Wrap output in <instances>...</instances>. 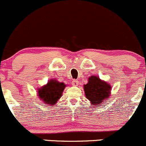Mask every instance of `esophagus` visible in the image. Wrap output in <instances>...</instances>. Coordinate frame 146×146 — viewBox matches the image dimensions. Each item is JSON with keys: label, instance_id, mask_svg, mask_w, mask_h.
Returning <instances> with one entry per match:
<instances>
[{"label": "esophagus", "instance_id": "obj_1", "mask_svg": "<svg viewBox=\"0 0 146 146\" xmlns=\"http://www.w3.org/2000/svg\"><path fill=\"white\" fill-rule=\"evenodd\" d=\"M78 83L79 81L77 80H73V81H72V85H73V86H78Z\"/></svg>", "mask_w": 146, "mask_h": 146}]
</instances>
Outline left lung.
Returning <instances> with one entry per match:
<instances>
[{
	"mask_svg": "<svg viewBox=\"0 0 146 146\" xmlns=\"http://www.w3.org/2000/svg\"><path fill=\"white\" fill-rule=\"evenodd\" d=\"M83 86L86 98L90 100L93 106H99L111 95V85L101 80L98 76L89 77L88 83Z\"/></svg>",
	"mask_w": 146,
	"mask_h": 146,
	"instance_id": "8db88e82",
	"label": "left lung"
}]
</instances>
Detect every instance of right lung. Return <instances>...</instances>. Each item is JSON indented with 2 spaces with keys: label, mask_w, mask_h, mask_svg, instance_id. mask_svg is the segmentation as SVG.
Here are the masks:
<instances>
[{
  "label": "right lung",
  "mask_w": 146,
  "mask_h": 146,
  "mask_svg": "<svg viewBox=\"0 0 146 146\" xmlns=\"http://www.w3.org/2000/svg\"><path fill=\"white\" fill-rule=\"evenodd\" d=\"M66 86L65 83L51 79L48 82L47 84L38 89L39 98L46 104L51 106L55 105L62 96Z\"/></svg>",
  "instance_id": "obj_1"
}]
</instances>
